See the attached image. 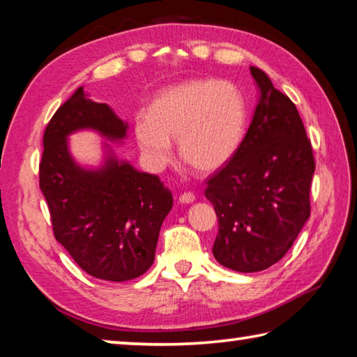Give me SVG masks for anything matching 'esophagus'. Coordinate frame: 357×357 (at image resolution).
<instances>
[{
    "label": "esophagus",
    "mask_w": 357,
    "mask_h": 357,
    "mask_svg": "<svg viewBox=\"0 0 357 357\" xmlns=\"http://www.w3.org/2000/svg\"><path fill=\"white\" fill-rule=\"evenodd\" d=\"M193 202H195V195H193L192 192H184V193H181V195H179V203L189 204V203H193Z\"/></svg>",
    "instance_id": "esophagus-1"
}]
</instances>
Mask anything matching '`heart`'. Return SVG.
I'll use <instances>...</instances> for the list:
<instances>
[{
  "label": "heart",
  "mask_w": 357,
  "mask_h": 357,
  "mask_svg": "<svg viewBox=\"0 0 357 357\" xmlns=\"http://www.w3.org/2000/svg\"><path fill=\"white\" fill-rule=\"evenodd\" d=\"M247 126V104L236 86L219 80H193L168 88L151 113L137 114L134 132L148 164L162 170L179 155L202 173H213L236 154Z\"/></svg>",
  "instance_id": "1"
}]
</instances>
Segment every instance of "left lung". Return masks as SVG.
Masks as SVG:
<instances>
[{
    "mask_svg": "<svg viewBox=\"0 0 357 357\" xmlns=\"http://www.w3.org/2000/svg\"><path fill=\"white\" fill-rule=\"evenodd\" d=\"M250 74L261 91L250 128L204 190L219 220L214 258L238 273H258L285 257L310 217L315 173L298 108L261 69Z\"/></svg>",
    "mask_w": 357,
    "mask_h": 357,
    "instance_id": "8db88e82",
    "label": "left lung"
}]
</instances>
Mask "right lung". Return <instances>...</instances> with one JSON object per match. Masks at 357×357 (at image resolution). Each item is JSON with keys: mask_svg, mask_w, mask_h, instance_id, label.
Wrapping results in <instances>:
<instances>
[{"mask_svg": "<svg viewBox=\"0 0 357 357\" xmlns=\"http://www.w3.org/2000/svg\"><path fill=\"white\" fill-rule=\"evenodd\" d=\"M93 129L123 140L128 123L80 86L53 114L44 132L39 187L52 217L53 234L74 261L96 279L124 282L154 263L162 222L173 206L159 176L119 162L110 151L105 164L86 170L72 159L68 135Z\"/></svg>", "mask_w": 357, "mask_h": 357, "instance_id": "right-lung-1", "label": "right lung"}]
</instances>
